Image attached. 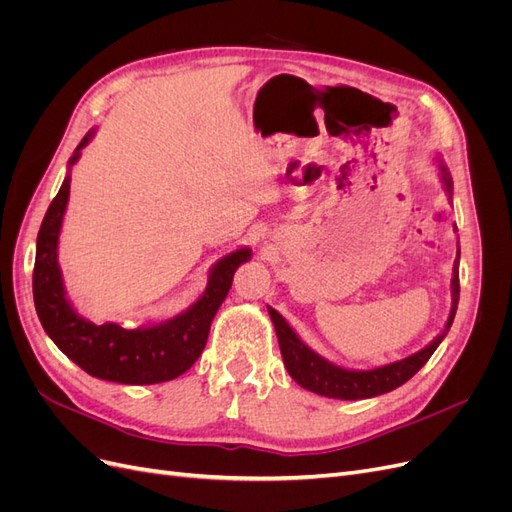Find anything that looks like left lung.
<instances>
[{"label":"left lung","mask_w":512,"mask_h":512,"mask_svg":"<svg viewBox=\"0 0 512 512\" xmlns=\"http://www.w3.org/2000/svg\"><path fill=\"white\" fill-rule=\"evenodd\" d=\"M438 166H440V177L444 181V188H446L448 196H451L453 194L451 173H448V168L444 166V162L440 158H438ZM459 254L461 252L457 250V258L453 265V280H451L453 305H451V314H448L444 331L423 350H418V352L406 356V359L389 363L384 367L356 371V369H344L339 365H333L331 361L322 359L318 352L305 346L299 339V335L294 333L290 324L284 320V316L267 305L275 333H277V342H280L282 359H284V365L288 369V374L292 376V380L301 384L303 389L312 391L316 395H324L331 399H350V401L389 393V391L397 389V386L408 382L416 374V371L429 361V356L436 352V348L442 344V339L446 337L448 329H451V324L455 320L457 303H459Z\"/></svg>","instance_id":"obj_1"}]
</instances>
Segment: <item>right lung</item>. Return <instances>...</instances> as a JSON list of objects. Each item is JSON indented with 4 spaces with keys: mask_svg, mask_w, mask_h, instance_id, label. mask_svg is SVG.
I'll list each match as a JSON object with an SVG mask.
<instances>
[{
    "mask_svg": "<svg viewBox=\"0 0 512 512\" xmlns=\"http://www.w3.org/2000/svg\"><path fill=\"white\" fill-rule=\"evenodd\" d=\"M94 134L96 130L87 132L74 149L68 160V175L38 232L34 265L36 312L55 346L89 376L119 384L168 382L185 374L203 354L213 316L218 314L232 286V275L239 265L252 258V250L239 247L215 262L203 297L175 318L138 329H123L115 322L94 324L83 318L66 297L57 262V245L70 198V170Z\"/></svg>",
    "mask_w": 512,
    "mask_h": 512,
    "instance_id": "right-lung-1",
    "label": "right lung"
}]
</instances>
